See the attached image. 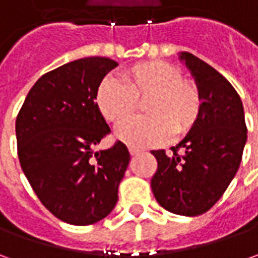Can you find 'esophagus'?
Here are the masks:
<instances>
[{"instance_id":"esophagus-1","label":"esophagus","mask_w":258,"mask_h":258,"mask_svg":"<svg viewBox=\"0 0 258 258\" xmlns=\"http://www.w3.org/2000/svg\"><path fill=\"white\" fill-rule=\"evenodd\" d=\"M129 152H131L132 156H136V155L141 154V151H139V149H136V148H131V149H129Z\"/></svg>"}]
</instances>
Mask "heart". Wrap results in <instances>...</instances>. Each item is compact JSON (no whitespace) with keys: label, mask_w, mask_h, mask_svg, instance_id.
<instances>
[{"label":"heart","mask_w":258,"mask_h":258,"mask_svg":"<svg viewBox=\"0 0 258 258\" xmlns=\"http://www.w3.org/2000/svg\"><path fill=\"white\" fill-rule=\"evenodd\" d=\"M122 82L103 79L96 90V104L106 120L122 123L132 117L138 100L145 102L148 116L132 119L116 131V138L132 148L162 144L186 134L201 112V96L192 82L182 79L175 66L165 61H144L129 67Z\"/></svg>","instance_id":"heart-1"}]
</instances>
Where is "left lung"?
I'll return each mask as SVG.
<instances>
[{
  "instance_id": "8db88e82",
  "label": "left lung",
  "mask_w": 258,
  "mask_h": 258,
  "mask_svg": "<svg viewBox=\"0 0 258 258\" xmlns=\"http://www.w3.org/2000/svg\"><path fill=\"white\" fill-rule=\"evenodd\" d=\"M178 58L195 80L201 112L182 141L171 148L172 155L152 151L158 169L151 186L166 211L195 217L207 213L233 181L243 158L247 127L241 99L230 82L191 53L182 51Z\"/></svg>"
}]
</instances>
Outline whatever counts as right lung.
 Returning a JSON list of instances; mask_svg holds the SVG:
<instances>
[{"mask_svg":"<svg viewBox=\"0 0 258 258\" xmlns=\"http://www.w3.org/2000/svg\"><path fill=\"white\" fill-rule=\"evenodd\" d=\"M117 67L85 57L41 76L15 120L18 158L34 192L58 220L90 225L112 213L131 161L122 142L96 152L110 134L96 104L97 86Z\"/></svg>","mask_w":258,"mask_h":258,"instance_id":"1","label":"right lung"}]
</instances>
